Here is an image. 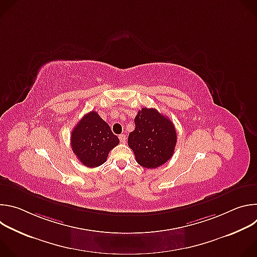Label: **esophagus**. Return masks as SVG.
<instances>
[{"label": "esophagus", "instance_id": "esophagus-1", "mask_svg": "<svg viewBox=\"0 0 257 257\" xmlns=\"http://www.w3.org/2000/svg\"><path fill=\"white\" fill-rule=\"evenodd\" d=\"M119 139H120V141L122 142V143H125L126 142V135L125 134H121V135H119Z\"/></svg>", "mask_w": 257, "mask_h": 257}]
</instances>
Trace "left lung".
I'll return each mask as SVG.
<instances>
[{"label": "left lung", "mask_w": 257, "mask_h": 257, "mask_svg": "<svg viewBox=\"0 0 257 257\" xmlns=\"http://www.w3.org/2000/svg\"><path fill=\"white\" fill-rule=\"evenodd\" d=\"M135 129L128 136V145L136 162L156 169L167 163L175 152L177 132L172 121L156 108L142 107L134 119Z\"/></svg>", "instance_id": "obj_1"}]
</instances>
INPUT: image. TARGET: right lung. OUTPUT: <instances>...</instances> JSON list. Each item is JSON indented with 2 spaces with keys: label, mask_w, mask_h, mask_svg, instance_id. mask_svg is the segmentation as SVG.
Returning <instances> with one entry per match:
<instances>
[{
  "label": "right lung",
  "mask_w": 257,
  "mask_h": 257,
  "mask_svg": "<svg viewBox=\"0 0 257 257\" xmlns=\"http://www.w3.org/2000/svg\"><path fill=\"white\" fill-rule=\"evenodd\" d=\"M119 138L99 115L91 111L75 125L71 133V148L82 165L95 168L102 165Z\"/></svg>",
  "instance_id": "1"
}]
</instances>
